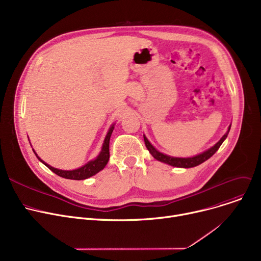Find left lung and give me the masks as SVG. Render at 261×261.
Segmentation results:
<instances>
[{
  "label": "left lung",
  "instance_id": "1",
  "mask_svg": "<svg viewBox=\"0 0 261 261\" xmlns=\"http://www.w3.org/2000/svg\"><path fill=\"white\" fill-rule=\"evenodd\" d=\"M230 130V125L226 131V133L222 136V138L220 139V141H219L218 143H216L213 147H211L210 149L205 150L204 152L200 153V154H197L195 156H190V158H176V156H170V155H167L165 153H162L160 152L159 150L150 143L148 141V139L145 136L144 134V141H145V145L147 147V149L149 150V152L151 153V155L162 162V163H165V164H168V165L170 166H173V167H180V168H191V167H196L198 165H200V164H202L203 162H205L206 160H208L211 156H213L217 150L219 149V147H220L222 145V143L225 141V139L227 138V134Z\"/></svg>",
  "mask_w": 261,
  "mask_h": 261
}]
</instances>
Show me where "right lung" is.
I'll list each match as a JSON object with an SVG mask.
<instances>
[{"instance_id":"1","label":"right lung","mask_w":261,"mask_h":261,"mask_svg":"<svg viewBox=\"0 0 261 261\" xmlns=\"http://www.w3.org/2000/svg\"><path fill=\"white\" fill-rule=\"evenodd\" d=\"M114 125L115 123H112L111 127L109 128L99 154L94 160L89 161L86 165L81 166L77 169H74V170H62V169L55 168V167L48 165V164L45 163L44 161L41 160L34 149H33V151L41 163H43L48 169H50L54 173H56L57 175L64 177V179H68V180H86V179H88V177H91V176L95 175L96 173H98L100 170H102L105 168V166L108 164L109 159H110L109 143H110V138H111V134L114 130Z\"/></svg>"}]
</instances>
